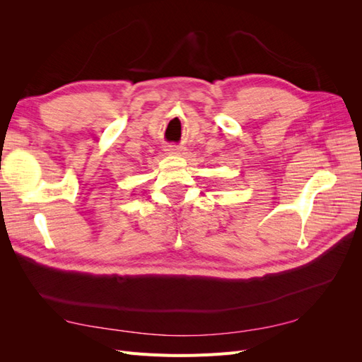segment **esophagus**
<instances>
[{
	"mask_svg": "<svg viewBox=\"0 0 362 362\" xmlns=\"http://www.w3.org/2000/svg\"><path fill=\"white\" fill-rule=\"evenodd\" d=\"M168 152H170V154H175V156H182L185 152V148L181 146V145H168Z\"/></svg>",
	"mask_w": 362,
	"mask_h": 362,
	"instance_id": "34e87169",
	"label": "esophagus"
}]
</instances>
